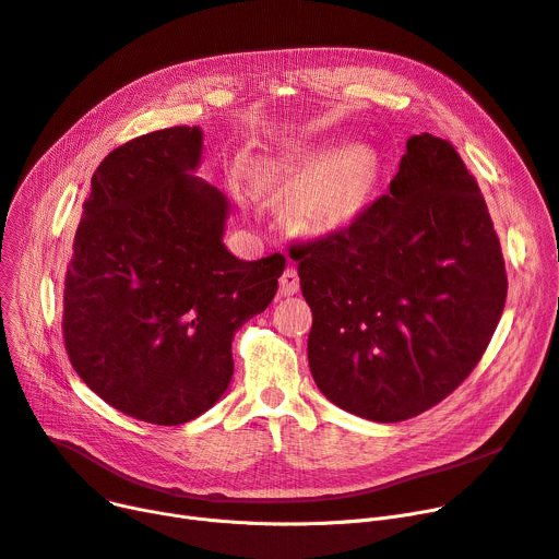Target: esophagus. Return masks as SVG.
Instances as JSON below:
<instances>
[{"label":"esophagus","instance_id":"34e87169","mask_svg":"<svg viewBox=\"0 0 559 559\" xmlns=\"http://www.w3.org/2000/svg\"><path fill=\"white\" fill-rule=\"evenodd\" d=\"M301 287L299 283V272L295 267H287L283 274H281V281H278V289L283 297H289V295H297Z\"/></svg>","mask_w":559,"mask_h":559}]
</instances>
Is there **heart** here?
Returning <instances> with one entry per match:
<instances>
[{"label":"heart","mask_w":559,"mask_h":559,"mask_svg":"<svg viewBox=\"0 0 559 559\" xmlns=\"http://www.w3.org/2000/svg\"><path fill=\"white\" fill-rule=\"evenodd\" d=\"M260 192L292 188V211L314 228H333L356 213L365 188L362 163L356 154L324 160L301 156L270 160L251 171Z\"/></svg>","instance_id":"obj_1"}]
</instances>
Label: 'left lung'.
Masks as SVG:
<instances>
[{"mask_svg": "<svg viewBox=\"0 0 559 559\" xmlns=\"http://www.w3.org/2000/svg\"><path fill=\"white\" fill-rule=\"evenodd\" d=\"M312 310L317 388L362 419H413L455 392L501 321L508 274L485 197L449 140H407L390 192L289 247Z\"/></svg>", "mask_w": 559, "mask_h": 559, "instance_id": "left-lung-1", "label": "left lung"}]
</instances>
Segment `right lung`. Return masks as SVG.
<instances>
[{
	"label": "right lung",
	"instance_id": "right-lung-1",
	"mask_svg": "<svg viewBox=\"0 0 559 559\" xmlns=\"http://www.w3.org/2000/svg\"><path fill=\"white\" fill-rule=\"evenodd\" d=\"M197 127L112 150L95 169L63 289V342L83 383L156 426L197 419L226 392L230 340L267 308L285 255L238 260L226 197L188 174Z\"/></svg>",
	"mask_w": 559,
	"mask_h": 559
}]
</instances>
